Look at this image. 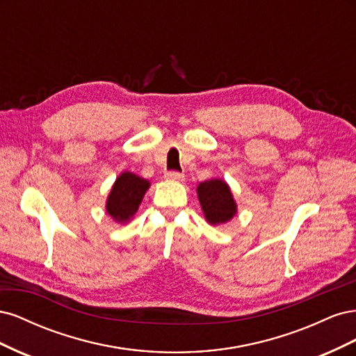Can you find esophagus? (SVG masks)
Here are the masks:
<instances>
[{"label": "esophagus", "instance_id": "1", "mask_svg": "<svg viewBox=\"0 0 356 356\" xmlns=\"http://www.w3.org/2000/svg\"><path fill=\"white\" fill-rule=\"evenodd\" d=\"M165 178L170 179V181H182L184 179V174H181V172H178V170H169L165 174Z\"/></svg>", "mask_w": 356, "mask_h": 356}]
</instances>
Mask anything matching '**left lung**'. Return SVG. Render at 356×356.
<instances>
[{
    "label": "left lung",
    "mask_w": 356,
    "mask_h": 356,
    "mask_svg": "<svg viewBox=\"0 0 356 356\" xmlns=\"http://www.w3.org/2000/svg\"><path fill=\"white\" fill-rule=\"evenodd\" d=\"M197 196L204 212V218L211 224L229 221L236 213V203L232 191L221 179L200 182L197 187Z\"/></svg>",
    "instance_id": "8db88e82"
}]
</instances>
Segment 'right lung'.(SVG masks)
Segmentation results:
<instances>
[{"label": "right lung", "instance_id": "right-lung-1", "mask_svg": "<svg viewBox=\"0 0 356 356\" xmlns=\"http://www.w3.org/2000/svg\"><path fill=\"white\" fill-rule=\"evenodd\" d=\"M149 187V182L144 178H139L131 172H123L114 182L111 193L106 200V212L115 221L124 222L134 217L138 211L145 191Z\"/></svg>", "mask_w": 356, "mask_h": 356}]
</instances>
